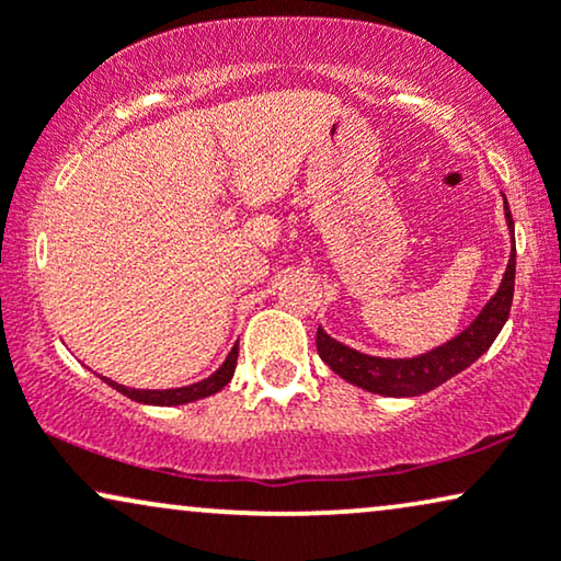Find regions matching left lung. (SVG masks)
<instances>
[{
  "label": "left lung",
  "mask_w": 561,
  "mask_h": 561,
  "mask_svg": "<svg viewBox=\"0 0 561 561\" xmlns=\"http://www.w3.org/2000/svg\"><path fill=\"white\" fill-rule=\"evenodd\" d=\"M505 221L511 229L513 239V216L505 201ZM513 288H515V247L511 250V260H507L505 275L500 280V288L494 296L484 304L467 330H461L448 343H443L433 351L412 355V358H378V355H366L360 351H353L337 340L330 337L322 327L317 330V353L327 366H330L340 378H345L353 387H360L370 391V394L381 397H420L433 391L448 378L461 374L471 363L490 351L500 330L507 322L513 304Z\"/></svg>",
  "instance_id": "8db88e82"
}]
</instances>
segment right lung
<instances>
[{
  "instance_id": "add662e5",
  "label": "right lung",
  "mask_w": 561,
  "mask_h": 561,
  "mask_svg": "<svg viewBox=\"0 0 561 561\" xmlns=\"http://www.w3.org/2000/svg\"><path fill=\"white\" fill-rule=\"evenodd\" d=\"M237 355H239V343L231 347L227 360L218 366L216 374L203 378V381L191 383V387H180V389H130V387H123V383L111 381V378H105V376H100V378H103L105 383H111L115 391H121V394H126L128 399H134V402H138V404H154V407L187 404V402H198V399H203V397L216 394V391H221L224 387H227V383L231 381V376H234Z\"/></svg>"
}]
</instances>
